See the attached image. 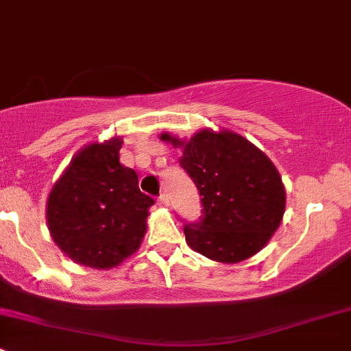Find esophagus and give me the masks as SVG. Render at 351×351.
Wrapping results in <instances>:
<instances>
[{
    "mask_svg": "<svg viewBox=\"0 0 351 351\" xmlns=\"http://www.w3.org/2000/svg\"><path fill=\"white\" fill-rule=\"evenodd\" d=\"M158 205H159V207H168V205H169L168 195H165V193H162V195H159V198H158Z\"/></svg>",
    "mask_w": 351,
    "mask_h": 351,
    "instance_id": "obj_1",
    "label": "esophagus"
}]
</instances>
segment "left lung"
Wrapping results in <instances>:
<instances>
[{
    "mask_svg": "<svg viewBox=\"0 0 351 351\" xmlns=\"http://www.w3.org/2000/svg\"><path fill=\"white\" fill-rule=\"evenodd\" d=\"M159 139L183 151L180 165L202 197L204 215L185 224L186 244L226 265L263 250L285 212V186L270 158L226 129L205 127L189 141L162 132Z\"/></svg>",
    "mask_w": 351,
    "mask_h": 351,
    "instance_id": "1",
    "label": "left lung"
}]
</instances>
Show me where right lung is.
I'll list each match as a JSON object with an SVG mask.
<instances>
[{
  "label": "right lung",
  "mask_w": 351,
  "mask_h": 351,
  "mask_svg": "<svg viewBox=\"0 0 351 351\" xmlns=\"http://www.w3.org/2000/svg\"><path fill=\"white\" fill-rule=\"evenodd\" d=\"M123 141L86 144L73 156L47 197L52 241L83 267L110 270L139 250L151 197L139 190L134 169L120 162Z\"/></svg>",
  "instance_id": "right-lung-1"
}]
</instances>
